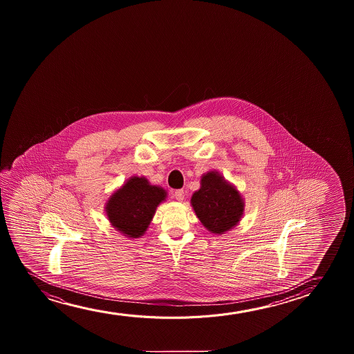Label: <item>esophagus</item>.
Masks as SVG:
<instances>
[{"mask_svg":"<svg viewBox=\"0 0 354 354\" xmlns=\"http://www.w3.org/2000/svg\"><path fill=\"white\" fill-rule=\"evenodd\" d=\"M174 197L176 201H179V202H181V201H184L185 198V191L184 189H176L174 192Z\"/></svg>","mask_w":354,"mask_h":354,"instance_id":"esophagus-1","label":"esophagus"}]
</instances>
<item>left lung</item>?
<instances>
[{
    "instance_id": "left-lung-1",
    "label": "left lung",
    "mask_w": 354,
    "mask_h": 354,
    "mask_svg": "<svg viewBox=\"0 0 354 354\" xmlns=\"http://www.w3.org/2000/svg\"><path fill=\"white\" fill-rule=\"evenodd\" d=\"M191 205L209 232L223 234L242 220L245 203L232 183L210 170L201 176V187L192 194Z\"/></svg>"
}]
</instances>
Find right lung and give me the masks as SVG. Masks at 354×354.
Listing matches in <instances>:
<instances>
[{"label": "right lung", "mask_w": 354, "mask_h": 354, "mask_svg": "<svg viewBox=\"0 0 354 354\" xmlns=\"http://www.w3.org/2000/svg\"><path fill=\"white\" fill-rule=\"evenodd\" d=\"M167 191L151 184L145 176L133 175L115 189L105 203V214L112 227L136 239L145 234L156 209L167 199Z\"/></svg>", "instance_id": "1"}]
</instances>
